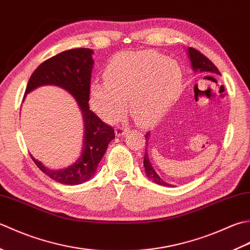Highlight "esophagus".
I'll return each mask as SVG.
<instances>
[{
    "label": "esophagus",
    "instance_id": "obj_1",
    "mask_svg": "<svg viewBox=\"0 0 250 250\" xmlns=\"http://www.w3.org/2000/svg\"><path fill=\"white\" fill-rule=\"evenodd\" d=\"M127 131H128V128H127V127L119 126V127H116V129H115V135L118 137H122V136H124Z\"/></svg>",
    "mask_w": 250,
    "mask_h": 250
}]
</instances>
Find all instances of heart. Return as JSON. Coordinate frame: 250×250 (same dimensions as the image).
Wrapping results in <instances>:
<instances>
[{
    "label": "heart",
    "mask_w": 250,
    "mask_h": 250,
    "mask_svg": "<svg viewBox=\"0 0 250 250\" xmlns=\"http://www.w3.org/2000/svg\"><path fill=\"white\" fill-rule=\"evenodd\" d=\"M182 73L176 61L146 52L122 53L104 70V81L89 88L90 103L105 121L130 113L141 126L156 124L180 95Z\"/></svg>",
    "instance_id": "heart-1"
}]
</instances>
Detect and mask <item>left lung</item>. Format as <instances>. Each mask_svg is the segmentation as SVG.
Instances as JSON below:
<instances>
[{
    "label": "left lung",
    "instance_id": "8db88e82",
    "mask_svg": "<svg viewBox=\"0 0 250 250\" xmlns=\"http://www.w3.org/2000/svg\"><path fill=\"white\" fill-rule=\"evenodd\" d=\"M187 52H188V56H189L190 61H191L192 69L195 73L221 75L216 65L213 64L207 57H205V56H204L203 54L198 52V50L192 48V47H189L187 49ZM150 138H151L150 132H146V146H147V142H149ZM144 166H145V169H146V175L150 180L157 183V185H160V186L171 187V185L167 183L165 180H163L162 177L155 171L153 166H152V164H151L149 156H147V150H146V154H145V157H144Z\"/></svg>",
    "mask_w": 250,
    "mask_h": 250
}]
</instances>
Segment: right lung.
I'll return each instance as SVG.
<instances>
[{
    "label": "right lung",
    "mask_w": 250,
    "mask_h": 250,
    "mask_svg": "<svg viewBox=\"0 0 250 250\" xmlns=\"http://www.w3.org/2000/svg\"><path fill=\"white\" fill-rule=\"evenodd\" d=\"M93 54L89 48H73L54 56L35 69L25 88L24 96L41 86H58L73 97L82 113L83 150L73 164L62 169H50L31 155L33 162L44 174L62 185L75 186L90 180L96 174L106 147L115 138L114 129L89 110Z\"/></svg>",
    "instance_id": "right-lung-1"
}]
</instances>
